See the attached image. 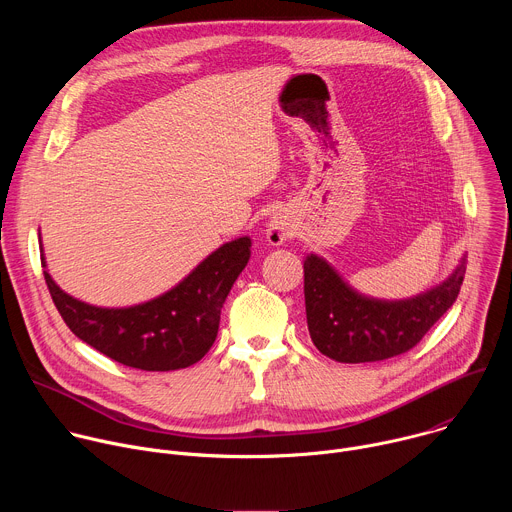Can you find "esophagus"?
Listing matches in <instances>:
<instances>
[{"instance_id":"obj_1","label":"esophagus","mask_w":512,"mask_h":512,"mask_svg":"<svg viewBox=\"0 0 512 512\" xmlns=\"http://www.w3.org/2000/svg\"><path fill=\"white\" fill-rule=\"evenodd\" d=\"M289 227L281 221V218H271L267 225V241L271 245H281L285 239H289Z\"/></svg>"}]
</instances>
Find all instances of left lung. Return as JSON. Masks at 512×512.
I'll return each mask as SVG.
<instances>
[{"label": "left lung", "mask_w": 512, "mask_h": 512, "mask_svg": "<svg viewBox=\"0 0 512 512\" xmlns=\"http://www.w3.org/2000/svg\"><path fill=\"white\" fill-rule=\"evenodd\" d=\"M466 259L454 273L409 300H375L350 287L322 257L304 261L306 318L316 348L338 362H375L413 348L456 302Z\"/></svg>", "instance_id": "obj_1"}]
</instances>
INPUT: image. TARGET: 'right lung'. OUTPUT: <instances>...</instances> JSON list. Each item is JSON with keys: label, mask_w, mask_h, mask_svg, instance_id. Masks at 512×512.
<instances>
[{"label": "right lung", "mask_w": 512, "mask_h": 512, "mask_svg": "<svg viewBox=\"0 0 512 512\" xmlns=\"http://www.w3.org/2000/svg\"><path fill=\"white\" fill-rule=\"evenodd\" d=\"M249 257V237L225 243L166 294L129 308L85 304L62 291L48 271L44 279L62 320L83 342L131 369L178 371L210 350L223 304Z\"/></svg>", "instance_id": "obj_1"}]
</instances>
